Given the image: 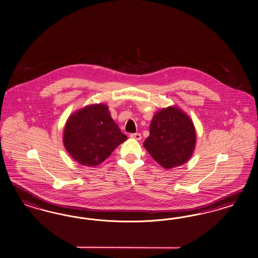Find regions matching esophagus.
Masks as SVG:
<instances>
[{
  "mask_svg": "<svg viewBox=\"0 0 258 258\" xmlns=\"http://www.w3.org/2000/svg\"><path fill=\"white\" fill-rule=\"evenodd\" d=\"M130 136H131V138L135 139V140H141L142 139V135H141L140 133H132Z\"/></svg>",
  "mask_w": 258,
  "mask_h": 258,
  "instance_id": "34e87169",
  "label": "esophagus"
}]
</instances>
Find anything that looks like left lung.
I'll return each mask as SVG.
<instances>
[{"label": "left lung", "instance_id": "8db88e82", "mask_svg": "<svg viewBox=\"0 0 258 258\" xmlns=\"http://www.w3.org/2000/svg\"><path fill=\"white\" fill-rule=\"evenodd\" d=\"M197 143L192 119L177 106L160 109L149 125L144 147L164 169L185 164L194 153Z\"/></svg>", "mask_w": 258, "mask_h": 258}]
</instances>
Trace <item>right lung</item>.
Wrapping results in <instances>:
<instances>
[{
    "instance_id": "right-lung-1",
    "label": "right lung",
    "mask_w": 258,
    "mask_h": 258,
    "mask_svg": "<svg viewBox=\"0 0 258 258\" xmlns=\"http://www.w3.org/2000/svg\"><path fill=\"white\" fill-rule=\"evenodd\" d=\"M127 137L110 116L107 105L92 104L73 112L63 132V145L78 164H101Z\"/></svg>"
}]
</instances>
